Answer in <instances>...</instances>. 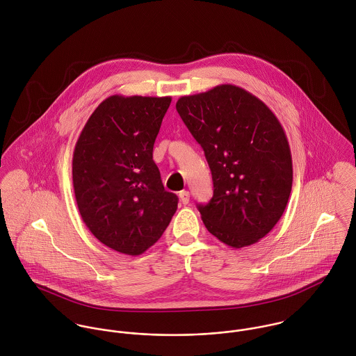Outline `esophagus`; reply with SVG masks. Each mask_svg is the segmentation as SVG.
Instances as JSON below:
<instances>
[{
  "label": "esophagus",
  "instance_id": "obj_1",
  "mask_svg": "<svg viewBox=\"0 0 356 356\" xmlns=\"http://www.w3.org/2000/svg\"><path fill=\"white\" fill-rule=\"evenodd\" d=\"M179 199H181L182 204L189 203V200H191V195H189V192H188V191H182V192L179 193Z\"/></svg>",
  "mask_w": 356,
  "mask_h": 356
}]
</instances>
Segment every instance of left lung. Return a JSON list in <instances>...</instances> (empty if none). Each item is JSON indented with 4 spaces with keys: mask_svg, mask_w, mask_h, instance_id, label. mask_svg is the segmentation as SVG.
Here are the masks:
<instances>
[{
    "mask_svg": "<svg viewBox=\"0 0 356 356\" xmlns=\"http://www.w3.org/2000/svg\"><path fill=\"white\" fill-rule=\"evenodd\" d=\"M175 106L212 174L213 196L197 205L207 230L236 250L257 243L277 225L292 191V154L280 120L229 83L182 96Z\"/></svg>",
    "mask_w": 356,
    "mask_h": 356,
    "instance_id": "8db88e82",
    "label": "left lung"
}]
</instances>
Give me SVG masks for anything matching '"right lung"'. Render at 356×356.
I'll return each instance as SVG.
<instances>
[{
  "label": "right lung",
  "instance_id": "right-lung-1",
  "mask_svg": "<svg viewBox=\"0 0 356 356\" xmlns=\"http://www.w3.org/2000/svg\"><path fill=\"white\" fill-rule=\"evenodd\" d=\"M171 97L111 96L95 109L75 144L72 184L92 234L120 254H144L178 207L163 186L153 144Z\"/></svg>",
  "mask_w": 356,
  "mask_h": 356
}]
</instances>
